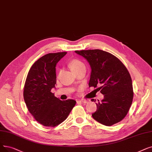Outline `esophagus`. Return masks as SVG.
<instances>
[{
	"instance_id": "34e87169",
	"label": "esophagus",
	"mask_w": 152,
	"mask_h": 152,
	"mask_svg": "<svg viewBox=\"0 0 152 152\" xmlns=\"http://www.w3.org/2000/svg\"><path fill=\"white\" fill-rule=\"evenodd\" d=\"M82 103H85V104H87V103H89L90 102V100H86V99H82L80 101Z\"/></svg>"
}]
</instances>
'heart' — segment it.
<instances>
[{
    "label": "heart",
    "mask_w": 152,
    "mask_h": 152,
    "mask_svg": "<svg viewBox=\"0 0 152 152\" xmlns=\"http://www.w3.org/2000/svg\"><path fill=\"white\" fill-rule=\"evenodd\" d=\"M84 66V64L81 61L77 60H72L69 63V67L70 68L71 71L80 68L81 66Z\"/></svg>",
    "instance_id": "1"
}]
</instances>
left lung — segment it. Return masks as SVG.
I'll use <instances>...</instances> for the list:
<instances>
[{
    "mask_svg": "<svg viewBox=\"0 0 152 152\" xmlns=\"http://www.w3.org/2000/svg\"><path fill=\"white\" fill-rule=\"evenodd\" d=\"M83 56L91 68L89 87L96 88L104 94L96 103L97 110L92 114L94 119L106 126L119 122L126 116L132 103L134 92L129 72L120 60L101 50L75 51ZM92 101L96 102L92 99Z\"/></svg>",
    "mask_w": 152,
    "mask_h": 152,
    "instance_id": "1",
    "label": "left lung"
}]
</instances>
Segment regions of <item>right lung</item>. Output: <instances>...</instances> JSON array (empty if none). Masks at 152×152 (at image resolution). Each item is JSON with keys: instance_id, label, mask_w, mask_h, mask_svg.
Instances as JSON below:
<instances>
[{"instance_id": "right-lung-1", "label": "right lung", "mask_w": 152, "mask_h": 152, "mask_svg": "<svg viewBox=\"0 0 152 152\" xmlns=\"http://www.w3.org/2000/svg\"><path fill=\"white\" fill-rule=\"evenodd\" d=\"M67 53L58 52L43 56L31 66L26 79L23 98L30 113L39 124L55 127L66 119L76 101H61L51 90L56 84V65Z\"/></svg>"}]
</instances>
